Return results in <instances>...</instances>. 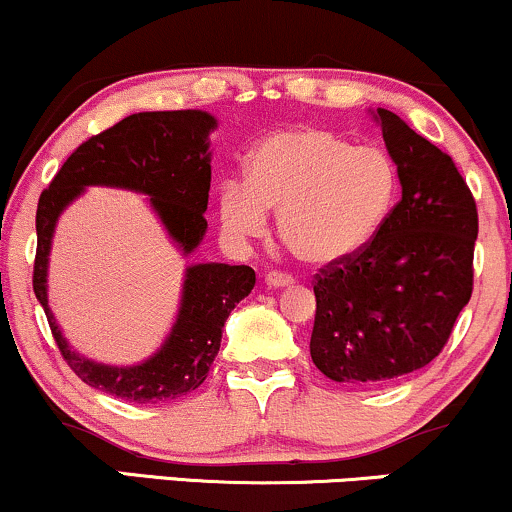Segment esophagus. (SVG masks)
Returning <instances> with one entry per match:
<instances>
[{"label": "esophagus", "mask_w": 512, "mask_h": 512, "mask_svg": "<svg viewBox=\"0 0 512 512\" xmlns=\"http://www.w3.org/2000/svg\"><path fill=\"white\" fill-rule=\"evenodd\" d=\"M264 284H267L269 289H289V286H293V279L289 274L269 272L267 276H264Z\"/></svg>", "instance_id": "1"}]
</instances>
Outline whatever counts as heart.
Instances as JSON below:
<instances>
[{
	"mask_svg": "<svg viewBox=\"0 0 512 512\" xmlns=\"http://www.w3.org/2000/svg\"><path fill=\"white\" fill-rule=\"evenodd\" d=\"M395 197L397 170L383 149L291 127L252 151L248 182H223L219 219L228 236L250 240L267 231V209L279 211L286 248L308 267H334L375 238Z\"/></svg>",
	"mask_w": 512,
	"mask_h": 512,
	"instance_id": "heart-1",
	"label": "heart"
}]
</instances>
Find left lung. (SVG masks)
I'll list each match as a JSON object with an SVG mask.
<instances>
[{
    "label": "left lung",
    "instance_id": "left-lung-1",
    "mask_svg": "<svg viewBox=\"0 0 512 512\" xmlns=\"http://www.w3.org/2000/svg\"><path fill=\"white\" fill-rule=\"evenodd\" d=\"M402 199L356 257L313 286V363L334 383L383 385L443 351L472 298L477 204L452 158L390 110H370Z\"/></svg>",
    "mask_w": 512,
    "mask_h": 512
}]
</instances>
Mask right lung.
Listing matches in <instances>:
<instances>
[{
  "mask_svg": "<svg viewBox=\"0 0 512 512\" xmlns=\"http://www.w3.org/2000/svg\"><path fill=\"white\" fill-rule=\"evenodd\" d=\"M216 125L219 122L207 110L134 113L81 144L40 195L35 214V298L48 315L52 337L69 368L86 385L127 402H168L197 390L207 380L219 354L223 325L231 310L252 291L255 272L245 264H187L178 315L163 344L132 366H110L74 351L50 310L48 269L57 221L88 187L139 192L154 209L170 243L182 257H190L207 236L209 134Z\"/></svg>",
  "mask_w": 512,
  "mask_h": 512,
  "instance_id": "obj_1",
  "label": "right lung"
}]
</instances>
